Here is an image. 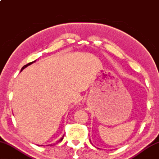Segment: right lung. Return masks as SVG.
Returning a JSON list of instances; mask_svg holds the SVG:
<instances>
[{
  "mask_svg": "<svg viewBox=\"0 0 159 159\" xmlns=\"http://www.w3.org/2000/svg\"><path fill=\"white\" fill-rule=\"evenodd\" d=\"M35 61H36V60H35V61H33V62H30V63H28V64H27V65H24V66H23V67H22V69H21V71H22V70H23V69H25V67H28V65H31V64H33V62H35ZM62 139H60V140H59V141H57V143H58V142H60V141H62ZM52 145H53V144H50V146H52Z\"/></svg>",
  "mask_w": 159,
  "mask_h": 159,
  "instance_id": "obj_1",
  "label": "right lung"
}]
</instances>
